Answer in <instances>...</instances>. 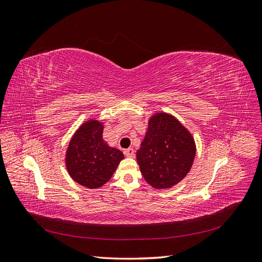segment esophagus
I'll list each match as a JSON object with an SVG mask.
<instances>
[{
    "label": "esophagus",
    "instance_id": "obj_1",
    "mask_svg": "<svg viewBox=\"0 0 262 262\" xmlns=\"http://www.w3.org/2000/svg\"><path fill=\"white\" fill-rule=\"evenodd\" d=\"M124 155L126 157H133L134 156V149L132 147H129V148L124 149Z\"/></svg>",
    "mask_w": 262,
    "mask_h": 262
}]
</instances>
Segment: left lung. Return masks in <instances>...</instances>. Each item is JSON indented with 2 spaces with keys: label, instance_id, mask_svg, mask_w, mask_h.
<instances>
[{
  "label": "left lung",
  "instance_id": "obj_1",
  "mask_svg": "<svg viewBox=\"0 0 262 262\" xmlns=\"http://www.w3.org/2000/svg\"><path fill=\"white\" fill-rule=\"evenodd\" d=\"M195 152L190 131L176 117L160 112L148 119L137 161L148 185L155 189H169L188 175Z\"/></svg>",
  "mask_w": 262,
  "mask_h": 262
}]
</instances>
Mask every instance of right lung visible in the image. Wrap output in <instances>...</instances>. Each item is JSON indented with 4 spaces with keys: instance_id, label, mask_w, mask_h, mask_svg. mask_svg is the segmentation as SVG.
<instances>
[{
    "instance_id": "obj_1",
    "label": "right lung",
    "mask_w": 262,
    "mask_h": 262,
    "mask_svg": "<svg viewBox=\"0 0 262 262\" xmlns=\"http://www.w3.org/2000/svg\"><path fill=\"white\" fill-rule=\"evenodd\" d=\"M104 122L96 118L84 121L71 138L66 152V167L75 182L98 189L112 178L124 156L102 139Z\"/></svg>"
}]
</instances>
